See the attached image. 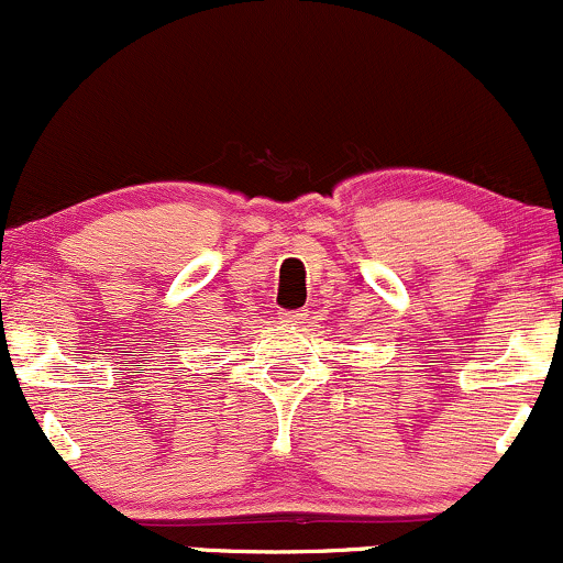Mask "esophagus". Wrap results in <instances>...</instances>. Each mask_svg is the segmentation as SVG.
I'll list each match as a JSON object with an SVG mask.
<instances>
[{
    "label": "esophagus",
    "instance_id": "esophagus-1",
    "mask_svg": "<svg viewBox=\"0 0 563 563\" xmlns=\"http://www.w3.org/2000/svg\"><path fill=\"white\" fill-rule=\"evenodd\" d=\"M277 320L288 322V325H296V322L303 320V312H290V309H283V312H277Z\"/></svg>",
    "mask_w": 563,
    "mask_h": 563
}]
</instances>
